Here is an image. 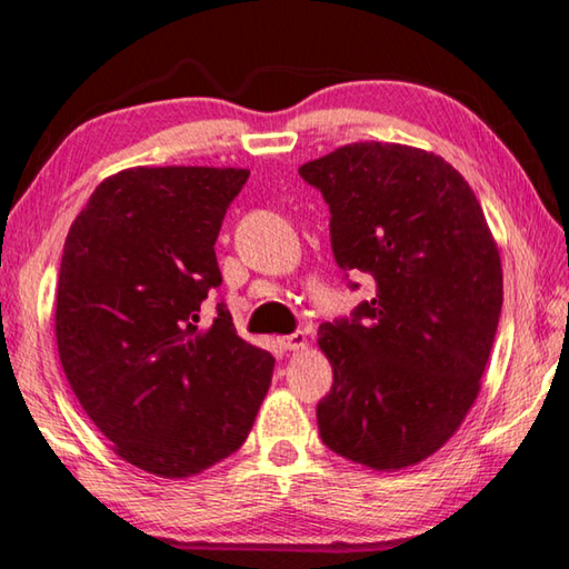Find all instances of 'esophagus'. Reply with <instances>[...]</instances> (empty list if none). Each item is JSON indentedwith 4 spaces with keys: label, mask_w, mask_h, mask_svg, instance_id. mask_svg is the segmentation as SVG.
Here are the masks:
<instances>
[{
    "label": "esophagus",
    "mask_w": 569,
    "mask_h": 569,
    "mask_svg": "<svg viewBox=\"0 0 569 569\" xmlns=\"http://www.w3.org/2000/svg\"><path fill=\"white\" fill-rule=\"evenodd\" d=\"M278 343H281L283 351H298V349H303V346H306V333L296 331L291 336H281Z\"/></svg>",
    "instance_id": "1"
}]
</instances>
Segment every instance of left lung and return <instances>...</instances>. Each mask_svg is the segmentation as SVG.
Returning <instances> with one entry per match:
<instances>
[{
	"label": "left lung",
	"instance_id": "obj_1",
	"mask_svg": "<svg viewBox=\"0 0 569 569\" xmlns=\"http://www.w3.org/2000/svg\"><path fill=\"white\" fill-rule=\"evenodd\" d=\"M331 210L341 271L377 296L321 323L333 387L323 445L377 471L435 455L479 393L502 313V261L469 182L435 152L353 142L298 168ZM359 288V283H351Z\"/></svg>",
	"mask_w": 569,
	"mask_h": 569
}]
</instances>
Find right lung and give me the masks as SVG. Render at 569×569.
I'll list each match as a JSON object with an SVG mask.
<instances>
[{
	"mask_svg": "<svg viewBox=\"0 0 569 569\" xmlns=\"http://www.w3.org/2000/svg\"><path fill=\"white\" fill-rule=\"evenodd\" d=\"M240 168H130L100 182L64 240L54 333L64 377L114 451L186 479L243 445L276 359L236 333L216 240Z\"/></svg>",
	"mask_w": 569,
	"mask_h": 569,
	"instance_id": "obj_1",
	"label": "right lung"
}]
</instances>
